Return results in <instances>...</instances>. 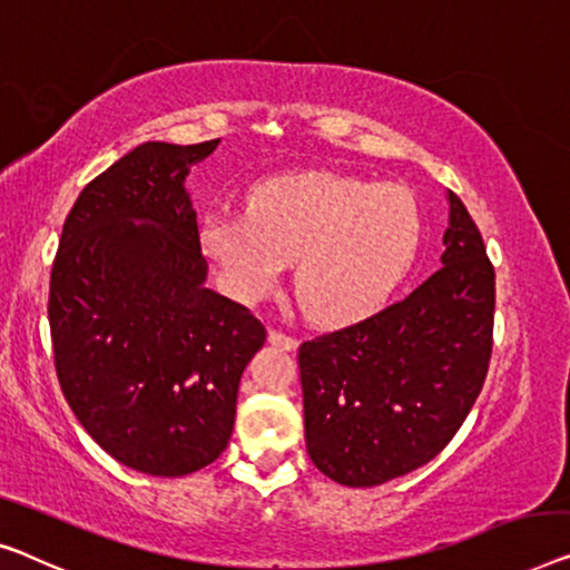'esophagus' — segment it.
Here are the masks:
<instances>
[{
    "label": "esophagus",
    "mask_w": 570,
    "mask_h": 570,
    "mask_svg": "<svg viewBox=\"0 0 570 570\" xmlns=\"http://www.w3.org/2000/svg\"><path fill=\"white\" fill-rule=\"evenodd\" d=\"M268 343L271 345H276V347H282V351H296V337H292V335H286V333H282V330H276V327H271L268 330Z\"/></svg>",
    "instance_id": "1"
}]
</instances>
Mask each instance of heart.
<instances>
[{"instance_id":"1","label":"heart","mask_w":570,"mask_h":570,"mask_svg":"<svg viewBox=\"0 0 570 570\" xmlns=\"http://www.w3.org/2000/svg\"><path fill=\"white\" fill-rule=\"evenodd\" d=\"M420 243L412 191L327 171L266 178L248 191V212L212 209L202 219L204 253L235 299H258L294 261L296 294L320 322L376 309Z\"/></svg>"}]
</instances>
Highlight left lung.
<instances>
[{
    "label": "left lung",
    "mask_w": 570,
    "mask_h": 570,
    "mask_svg": "<svg viewBox=\"0 0 570 570\" xmlns=\"http://www.w3.org/2000/svg\"><path fill=\"white\" fill-rule=\"evenodd\" d=\"M443 268L402 302L299 345L304 438L343 487H379L443 450L481 394L494 343V266L448 191Z\"/></svg>",
    "instance_id": "8db88e82"
}]
</instances>
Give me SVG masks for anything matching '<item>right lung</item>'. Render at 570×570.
<instances>
[{
  "mask_svg": "<svg viewBox=\"0 0 570 570\" xmlns=\"http://www.w3.org/2000/svg\"><path fill=\"white\" fill-rule=\"evenodd\" d=\"M142 142L83 186L50 271L53 361L76 420L127 469L186 475L230 443L240 376L266 343L204 286L186 176L217 148Z\"/></svg>",
  "mask_w": 570,
  "mask_h": 570,
  "instance_id": "add662e5",
  "label": "right lung"
}]
</instances>
